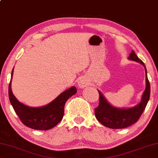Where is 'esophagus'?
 <instances>
[{"label": "esophagus", "mask_w": 158, "mask_h": 158, "mask_svg": "<svg viewBox=\"0 0 158 158\" xmlns=\"http://www.w3.org/2000/svg\"><path fill=\"white\" fill-rule=\"evenodd\" d=\"M88 85V81L85 77H82L81 79H80L78 82V86L81 88H84L85 87H86Z\"/></svg>", "instance_id": "1"}]
</instances>
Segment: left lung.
Masks as SVG:
<instances>
[{"label": "left lung", "instance_id": "1", "mask_svg": "<svg viewBox=\"0 0 158 158\" xmlns=\"http://www.w3.org/2000/svg\"><path fill=\"white\" fill-rule=\"evenodd\" d=\"M128 59L140 63L145 70V90L142 95L140 103L130 108H118L115 107L107 102L106 98L100 91L99 93V106L95 109V115L97 120L104 126L112 129H122L130 126L135 123L143 113L150 94V85L148 81L147 70L145 64L135 52L132 51L130 54Z\"/></svg>", "mask_w": 158, "mask_h": 158}]
</instances>
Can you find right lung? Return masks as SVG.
<instances>
[{"instance_id": "obj_1", "label": "right lung", "mask_w": 158, "mask_h": 158, "mask_svg": "<svg viewBox=\"0 0 158 158\" xmlns=\"http://www.w3.org/2000/svg\"><path fill=\"white\" fill-rule=\"evenodd\" d=\"M13 69L11 73V80ZM77 92L76 88L73 86L59 95L56 99L44 106L33 107L26 106L18 101L13 94L11 81L9 83V100L21 122L30 128L47 130L58 125L63 119L64 107L67 100Z\"/></svg>"}]
</instances>
